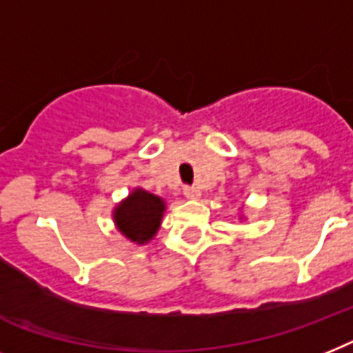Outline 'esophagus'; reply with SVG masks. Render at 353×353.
I'll use <instances>...</instances> for the list:
<instances>
[{
  "mask_svg": "<svg viewBox=\"0 0 353 353\" xmlns=\"http://www.w3.org/2000/svg\"><path fill=\"white\" fill-rule=\"evenodd\" d=\"M183 194H185V198H189V200H198V198H200V189L185 188L183 189Z\"/></svg>",
  "mask_w": 353,
  "mask_h": 353,
  "instance_id": "obj_1",
  "label": "esophagus"
}]
</instances>
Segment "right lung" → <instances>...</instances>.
Returning a JSON list of instances; mask_svg holds the SVG:
<instances>
[{
  "label": "right lung",
  "instance_id": "1",
  "mask_svg": "<svg viewBox=\"0 0 353 353\" xmlns=\"http://www.w3.org/2000/svg\"><path fill=\"white\" fill-rule=\"evenodd\" d=\"M164 211L162 198L137 188L113 209V222L128 240L144 245L159 231Z\"/></svg>",
  "mask_w": 353,
  "mask_h": 353
}]
</instances>
